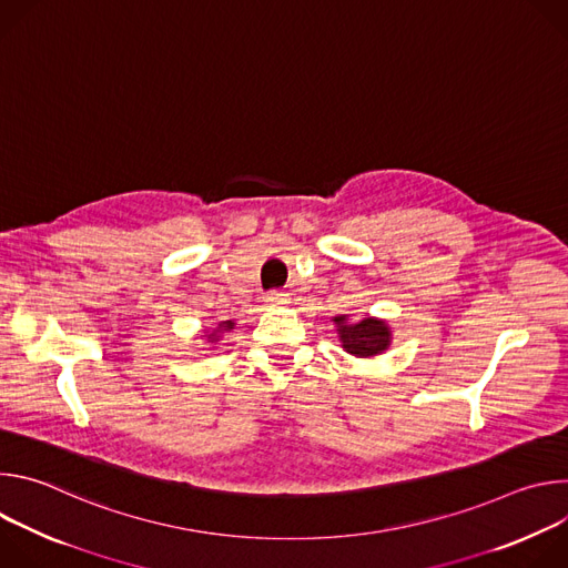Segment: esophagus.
Returning <instances> with one entry per match:
<instances>
[{
    "instance_id": "esophagus-1",
    "label": "esophagus",
    "mask_w": 568,
    "mask_h": 568,
    "mask_svg": "<svg viewBox=\"0 0 568 568\" xmlns=\"http://www.w3.org/2000/svg\"><path fill=\"white\" fill-rule=\"evenodd\" d=\"M265 298H267L270 305H285L290 301V294L281 292V290H272V292H267Z\"/></svg>"
}]
</instances>
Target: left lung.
<instances>
[{"label":"left lung","mask_w":568,"mask_h":568,"mask_svg":"<svg viewBox=\"0 0 568 568\" xmlns=\"http://www.w3.org/2000/svg\"><path fill=\"white\" fill-rule=\"evenodd\" d=\"M333 321L342 348L355 357H375L390 346V328L382 318L366 316L362 321H348V314H339Z\"/></svg>","instance_id":"8db88e82"}]
</instances>
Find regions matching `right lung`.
<instances>
[{
  "label": "right lung",
  "instance_id": "obj_1",
  "mask_svg": "<svg viewBox=\"0 0 568 568\" xmlns=\"http://www.w3.org/2000/svg\"><path fill=\"white\" fill-rule=\"evenodd\" d=\"M226 331H233V321H222V323H217V328H215L211 335H206V339L215 342V339H217V333H226Z\"/></svg>",
  "mask_w": 568,
  "mask_h": 568
}]
</instances>
